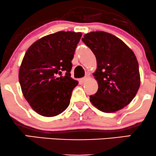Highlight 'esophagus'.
<instances>
[{
  "mask_svg": "<svg viewBox=\"0 0 156 156\" xmlns=\"http://www.w3.org/2000/svg\"><path fill=\"white\" fill-rule=\"evenodd\" d=\"M87 80H88V78H87V77H84V78H82L81 79H80V81H81L82 83H84V82L87 81Z\"/></svg>",
  "mask_w": 156,
  "mask_h": 156,
  "instance_id": "34e87169",
  "label": "esophagus"
}]
</instances>
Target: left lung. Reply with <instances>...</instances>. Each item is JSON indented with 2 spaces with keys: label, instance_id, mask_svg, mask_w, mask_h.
I'll list each match as a JSON object with an SVG mask.
<instances>
[{
  "label": "left lung",
  "instance_id": "left-lung-1",
  "mask_svg": "<svg viewBox=\"0 0 156 156\" xmlns=\"http://www.w3.org/2000/svg\"><path fill=\"white\" fill-rule=\"evenodd\" d=\"M82 41L95 55L98 64L93 76L98 80V90L90 95V101L105 113L123 108L132 101L140 87L135 54L121 39L106 32H90Z\"/></svg>",
  "mask_w": 156,
  "mask_h": 156
}]
</instances>
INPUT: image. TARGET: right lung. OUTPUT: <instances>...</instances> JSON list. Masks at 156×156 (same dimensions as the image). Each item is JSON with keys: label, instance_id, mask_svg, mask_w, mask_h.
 Wrapping results in <instances>:
<instances>
[{"label": "right lung", "instance_id": "1", "mask_svg": "<svg viewBox=\"0 0 156 156\" xmlns=\"http://www.w3.org/2000/svg\"><path fill=\"white\" fill-rule=\"evenodd\" d=\"M81 33L58 31L39 39L28 49L19 71L23 95L44 117L67 108L78 81L71 78L72 60Z\"/></svg>", "mask_w": 156, "mask_h": 156}]
</instances>
